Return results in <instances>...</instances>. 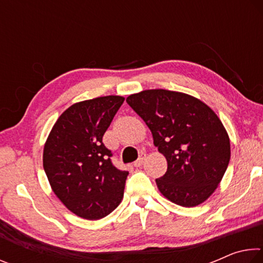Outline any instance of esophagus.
Wrapping results in <instances>:
<instances>
[{"label":"esophagus","mask_w":263,"mask_h":263,"mask_svg":"<svg viewBox=\"0 0 263 263\" xmlns=\"http://www.w3.org/2000/svg\"><path fill=\"white\" fill-rule=\"evenodd\" d=\"M145 159H146V154H141L140 157H139V159H138L137 161H135V163H133V166H135V167H140L141 164L144 163Z\"/></svg>","instance_id":"esophagus-1"}]
</instances>
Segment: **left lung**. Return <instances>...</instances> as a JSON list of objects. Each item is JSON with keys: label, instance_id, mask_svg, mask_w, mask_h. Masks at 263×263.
<instances>
[{"label": "left lung", "instance_id": "8db88e82", "mask_svg": "<svg viewBox=\"0 0 263 263\" xmlns=\"http://www.w3.org/2000/svg\"><path fill=\"white\" fill-rule=\"evenodd\" d=\"M126 102L144 119L167 160L166 174L155 180L160 193L185 208L205 202L231 158L228 131L215 111L194 96L166 89L142 90Z\"/></svg>", "mask_w": 263, "mask_h": 263}]
</instances>
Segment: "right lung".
Returning <instances> with one entry per match:
<instances>
[{
  "label": "right lung",
  "mask_w": 263,
  "mask_h": 263,
  "mask_svg": "<svg viewBox=\"0 0 263 263\" xmlns=\"http://www.w3.org/2000/svg\"><path fill=\"white\" fill-rule=\"evenodd\" d=\"M124 100L110 95L74 103L44 145L43 166L53 193L83 219L108 216L123 199L128 173L114 166L102 138Z\"/></svg>",
  "instance_id": "obj_1"
}]
</instances>
